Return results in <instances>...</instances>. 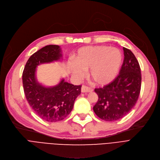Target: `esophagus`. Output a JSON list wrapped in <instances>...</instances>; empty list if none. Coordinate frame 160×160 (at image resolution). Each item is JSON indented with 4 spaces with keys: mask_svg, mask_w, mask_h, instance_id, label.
<instances>
[{
    "mask_svg": "<svg viewBox=\"0 0 160 160\" xmlns=\"http://www.w3.org/2000/svg\"><path fill=\"white\" fill-rule=\"evenodd\" d=\"M93 91V89L88 87L85 85H82L81 87V92L82 93H85V92H92Z\"/></svg>",
    "mask_w": 160,
    "mask_h": 160,
    "instance_id": "34e87169",
    "label": "esophagus"
}]
</instances>
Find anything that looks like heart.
<instances>
[{
    "instance_id": "heart-1",
    "label": "heart",
    "mask_w": 160,
    "mask_h": 160,
    "mask_svg": "<svg viewBox=\"0 0 160 160\" xmlns=\"http://www.w3.org/2000/svg\"><path fill=\"white\" fill-rule=\"evenodd\" d=\"M74 61L68 67L75 78H81L85 71L98 85H106L113 81L121 68L123 56L117 48L107 46H89L80 48L74 55Z\"/></svg>"
}]
</instances>
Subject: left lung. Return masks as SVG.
<instances>
[{
    "mask_svg": "<svg viewBox=\"0 0 160 160\" xmlns=\"http://www.w3.org/2000/svg\"><path fill=\"white\" fill-rule=\"evenodd\" d=\"M124 61L116 78L102 88H95L98 100L93 107L101 119L114 121L123 118L136 103L142 85L139 62L134 53L124 48Z\"/></svg>",
    "mask_w": 160,
    "mask_h": 160,
    "instance_id": "obj_1",
    "label": "left lung"
}]
</instances>
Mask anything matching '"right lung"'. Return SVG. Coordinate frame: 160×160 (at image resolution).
<instances>
[{
    "mask_svg": "<svg viewBox=\"0 0 160 160\" xmlns=\"http://www.w3.org/2000/svg\"><path fill=\"white\" fill-rule=\"evenodd\" d=\"M61 57L59 46H46L31 55L22 73L24 92L28 103L37 116L48 122H58L67 118L81 93V85H73L64 79L52 87H45L37 81V66L59 61Z\"/></svg>",
    "mask_w": 160,
    "mask_h": 160,
    "instance_id": "1",
    "label": "right lung"
}]
</instances>
